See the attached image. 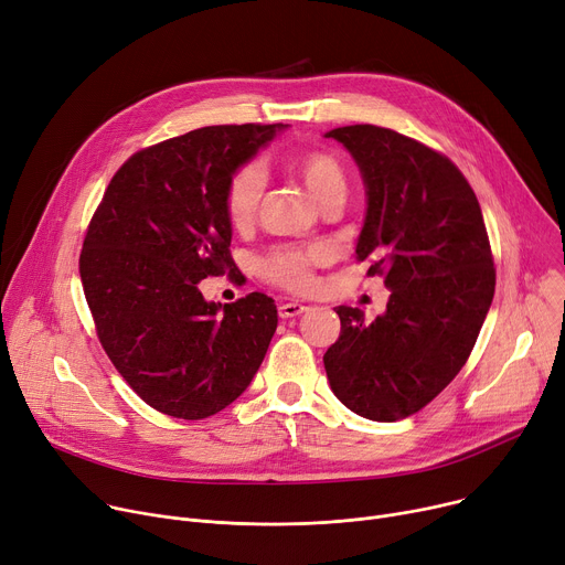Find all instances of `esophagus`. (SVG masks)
I'll list each match as a JSON object with an SVG mask.
<instances>
[{"instance_id": "1", "label": "esophagus", "mask_w": 565, "mask_h": 565, "mask_svg": "<svg viewBox=\"0 0 565 565\" xmlns=\"http://www.w3.org/2000/svg\"><path fill=\"white\" fill-rule=\"evenodd\" d=\"M306 310L308 308L300 306V302H282V306L278 308V315H280V319H294V317L302 315Z\"/></svg>"}]
</instances>
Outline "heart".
Returning <instances> with one entry per match:
<instances>
[{"instance_id":"1","label":"heart","mask_w":565,"mask_h":565,"mask_svg":"<svg viewBox=\"0 0 565 565\" xmlns=\"http://www.w3.org/2000/svg\"><path fill=\"white\" fill-rule=\"evenodd\" d=\"M296 169L319 203H326L328 199L339 194L345 196L349 181H345L343 167L334 156L326 151L306 153L296 162ZM267 181H269L267 169L257 162H248L233 173V179L228 181V188H226L224 205H226L228 220L235 228H246L255 222L259 203H263V196L267 190ZM323 257H326L323 248H312V250L280 248L265 259L259 271H263L267 280L280 287L306 289L312 282V265L321 263Z\"/></svg>"}]
</instances>
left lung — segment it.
Instances as JSON below:
<instances>
[{
  "mask_svg": "<svg viewBox=\"0 0 565 565\" xmlns=\"http://www.w3.org/2000/svg\"><path fill=\"white\" fill-rule=\"evenodd\" d=\"M326 138L360 167L366 216L355 255L392 296L375 321L334 308L341 332L323 364L345 407L392 423L437 398L466 364L495 291L491 244L472 188L446 156L373 124Z\"/></svg>",
  "mask_w": 565,
  "mask_h": 565,
  "instance_id": "obj_1",
  "label": "left lung"
}]
</instances>
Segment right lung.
Masks as SVG:
<instances>
[{
    "label": "right lung",
    "mask_w": 565,
    "mask_h": 565,
    "mask_svg": "<svg viewBox=\"0 0 565 565\" xmlns=\"http://www.w3.org/2000/svg\"><path fill=\"white\" fill-rule=\"evenodd\" d=\"M282 128L203 126L138 151L88 226L78 271L99 341L128 386L167 416L226 409L267 355L274 298L253 291L222 306L199 282L237 269L226 188Z\"/></svg>",
    "instance_id": "right-lung-1"
}]
</instances>
